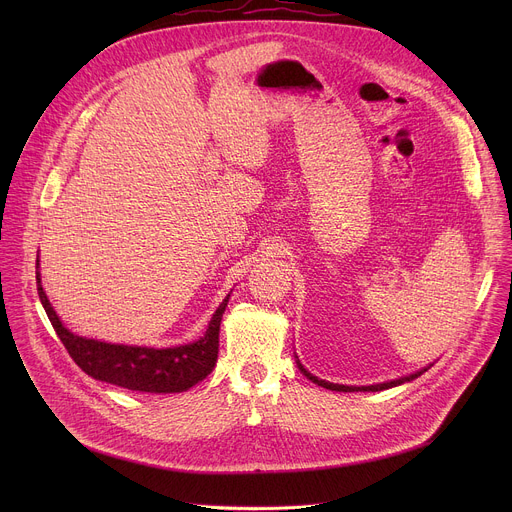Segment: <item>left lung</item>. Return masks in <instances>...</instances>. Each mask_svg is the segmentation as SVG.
<instances>
[{
    "label": "left lung",
    "instance_id": "obj_1",
    "mask_svg": "<svg viewBox=\"0 0 512 512\" xmlns=\"http://www.w3.org/2000/svg\"><path fill=\"white\" fill-rule=\"evenodd\" d=\"M298 367H300V371L312 381V383H316V385H320V387H324V389H330V391H344V393H350V391H383V389H391V387H397V385H401V383H407V381H413V379H417V377H421L427 369H423V371H417L415 375H409V377H403V379H397V381H389V383H381V385H369V387H348V385H334V383H328V381H322V379H318V377H314V375H310L302 364L298 362Z\"/></svg>",
    "mask_w": 512,
    "mask_h": 512
}]
</instances>
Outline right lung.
Instances as JSON below:
<instances>
[{
    "instance_id": "1",
    "label": "right lung",
    "mask_w": 512,
    "mask_h": 512,
    "mask_svg": "<svg viewBox=\"0 0 512 512\" xmlns=\"http://www.w3.org/2000/svg\"><path fill=\"white\" fill-rule=\"evenodd\" d=\"M36 283L40 302L60 342L68 350L70 358L97 381L141 393H182L206 379L214 369L218 356V330H221L229 296L214 312L206 334L200 340L174 348H145L107 344L68 332L44 294L38 271Z\"/></svg>"
}]
</instances>
